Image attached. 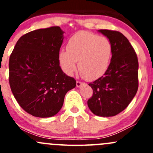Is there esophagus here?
Segmentation results:
<instances>
[{
  "instance_id": "esophagus-1",
  "label": "esophagus",
  "mask_w": 153,
  "mask_h": 153,
  "mask_svg": "<svg viewBox=\"0 0 153 153\" xmlns=\"http://www.w3.org/2000/svg\"><path fill=\"white\" fill-rule=\"evenodd\" d=\"M83 84H84V83L81 82V81H77V82H76V86H77V87H80V86H82Z\"/></svg>"
}]
</instances>
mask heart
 I'll list each match as a JSON object with an SVG mask.
<instances>
[{
    "label": "heart",
    "instance_id": "heart-1",
    "mask_svg": "<svg viewBox=\"0 0 153 153\" xmlns=\"http://www.w3.org/2000/svg\"><path fill=\"white\" fill-rule=\"evenodd\" d=\"M112 45L106 37L81 31L68 41L67 49H60L58 59L64 72L72 75L77 67L82 76L94 80L102 76L110 64Z\"/></svg>",
    "mask_w": 153,
    "mask_h": 153
}]
</instances>
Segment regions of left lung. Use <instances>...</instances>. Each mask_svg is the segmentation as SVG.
I'll return each mask as SVG.
<instances>
[{"instance_id":"8db88e82","label":"left lung","mask_w":153,"mask_h":153,"mask_svg":"<svg viewBox=\"0 0 153 153\" xmlns=\"http://www.w3.org/2000/svg\"><path fill=\"white\" fill-rule=\"evenodd\" d=\"M112 45L109 68L102 77L89 83L93 95L87 101L95 115L111 117L127 107L138 87V61L127 38L117 31L100 29Z\"/></svg>"}]
</instances>
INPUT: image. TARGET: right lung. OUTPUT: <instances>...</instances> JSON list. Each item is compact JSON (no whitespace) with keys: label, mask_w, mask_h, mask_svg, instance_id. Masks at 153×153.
<instances>
[{"label":"right lung","mask_w":153,"mask_h":153,"mask_svg":"<svg viewBox=\"0 0 153 153\" xmlns=\"http://www.w3.org/2000/svg\"><path fill=\"white\" fill-rule=\"evenodd\" d=\"M64 33L59 27L32 31L19 38L10 55L11 90L21 108L33 116L56 115L67 92L76 86L58 62Z\"/></svg>","instance_id":"right-lung-1"}]
</instances>
